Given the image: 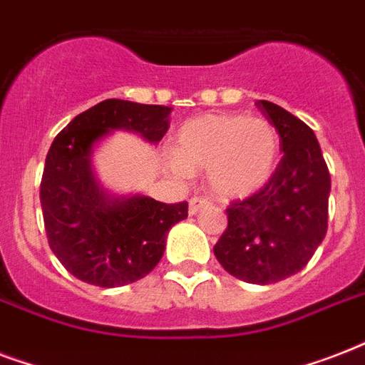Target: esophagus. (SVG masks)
Returning <instances> with one entry per match:
<instances>
[{
    "label": "esophagus",
    "instance_id": "34e87169",
    "mask_svg": "<svg viewBox=\"0 0 365 365\" xmlns=\"http://www.w3.org/2000/svg\"><path fill=\"white\" fill-rule=\"evenodd\" d=\"M212 200L206 199V197H193V199L189 200V214L191 216H195L197 212H200L202 208H206V206H210Z\"/></svg>",
    "mask_w": 365,
    "mask_h": 365
}]
</instances>
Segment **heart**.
Returning <instances> with one entry per match:
<instances>
[{
	"label": "heart",
	"mask_w": 365,
	"mask_h": 365,
	"mask_svg": "<svg viewBox=\"0 0 365 365\" xmlns=\"http://www.w3.org/2000/svg\"><path fill=\"white\" fill-rule=\"evenodd\" d=\"M277 128L246 115H200L178 130L176 168L205 170L214 193L240 199L259 191L274 174Z\"/></svg>",
	"instance_id": "1"
}]
</instances>
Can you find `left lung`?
<instances>
[{"label":"left lung","mask_w":365,"mask_h":365,"mask_svg":"<svg viewBox=\"0 0 365 365\" xmlns=\"http://www.w3.org/2000/svg\"><path fill=\"white\" fill-rule=\"evenodd\" d=\"M255 106L277 128L284 155L259 191L229 205L214 254L239 280L272 284L299 272L326 237L331 178L305 123L267 100Z\"/></svg>","instance_id":"left-lung-1"}]
</instances>
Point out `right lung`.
Listing matches in <instances>:
<instances>
[{
	"label": "right lung",
	"mask_w": 365,
	"mask_h": 365,
	"mask_svg": "<svg viewBox=\"0 0 365 365\" xmlns=\"http://www.w3.org/2000/svg\"><path fill=\"white\" fill-rule=\"evenodd\" d=\"M172 108L110 98L83 111L54 138L43 168V222L48 246L66 271L83 282L117 288L153 271L166 233L187 217V202L149 197L115 199L98 187L91 149L110 130H132L160 142Z\"/></svg>",
	"instance_id": "right-lung-1"
}]
</instances>
